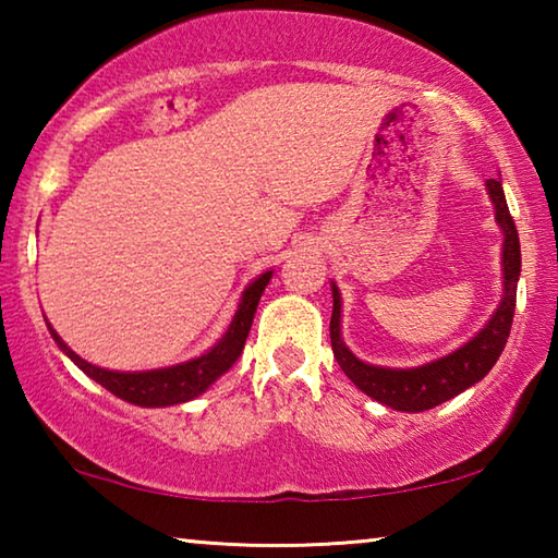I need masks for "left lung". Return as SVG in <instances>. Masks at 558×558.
Wrapping results in <instances>:
<instances>
[{"label": "left lung", "mask_w": 558, "mask_h": 558, "mask_svg": "<svg viewBox=\"0 0 558 558\" xmlns=\"http://www.w3.org/2000/svg\"><path fill=\"white\" fill-rule=\"evenodd\" d=\"M487 192L495 202L497 223L505 231V248H502V266H505V298L499 302L497 313L485 325L483 332H477L468 344H462L456 352L430 362L415 369H384V366H372L359 362L349 352L339 335V313H342V300L339 290L332 282V319H329V337H332V352L342 372L354 381L356 389L372 396L384 405L396 411H428L433 405L452 399V396L470 389L472 384L485 379L487 372L493 369L495 362L502 354L507 344L509 329H512L514 305H517V282L519 270H522V251H519V233L512 214L507 209V199L499 179H487Z\"/></svg>", "instance_id": "8db88e82"}]
</instances>
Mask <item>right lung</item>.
Masks as SVG:
<instances>
[{
  "label": "right lung",
  "mask_w": 558,
  "mask_h": 558,
  "mask_svg": "<svg viewBox=\"0 0 558 558\" xmlns=\"http://www.w3.org/2000/svg\"><path fill=\"white\" fill-rule=\"evenodd\" d=\"M270 276H272L270 270L263 272L260 278H256L248 288H245L231 327L226 329L221 342L216 344L211 352L196 356L192 362L167 366V369H155V372L100 369V366H93L86 362V359H81L73 349H69V344H63V339L53 332L51 325L49 329L56 339V344L71 356V362L78 366L81 372H86L93 381H98L100 386H106L110 393H116L118 399L135 405H145V409L184 403V401L196 399V396L209 389V386L219 379L223 372L231 369L235 359L241 356L245 337L251 332L253 315H256L258 300L263 295V290H266Z\"/></svg>",
  "instance_id": "right-lung-1"
}]
</instances>
